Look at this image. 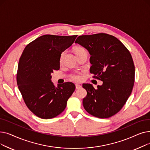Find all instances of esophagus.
Segmentation results:
<instances>
[{
    "label": "esophagus",
    "mask_w": 150,
    "mask_h": 150,
    "mask_svg": "<svg viewBox=\"0 0 150 150\" xmlns=\"http://www.w3.org/2000/svg\"><path fill=\"white\" fill-rule=\"evenodd\" d=\"M75 88H76V89H80V88H81V85H80V84H76L75 85Z\"/></svg>",
    "instance_id": "34e87169"
}]
</instances>
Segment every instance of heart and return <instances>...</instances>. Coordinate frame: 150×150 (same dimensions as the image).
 <instances>
[{
    "label": "heart",
    "instance_id": "obj_1",
    "mask_svg": "<svg viewBox=\"0 0 150 150\" xmlns=\"http://www.w3.org/2000/svg\"><path fill=\"white\" fill-rule=\"evenodd\" d=\"M75 52L76 53V54L80 53L81 52H86V50L83 48V47H75ZM63 56H64V52L62 53L61 54V58H60V61H61L62 59V57ZM71 80L74 81H76V82H78L81 81V75L80 74H78V73H76V74H73L71 75L70 76Z\"/></svg>",
    "mask_w": 150,
    "mask_h": 150
}]
</instances>
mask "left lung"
I'll list each match as a JSON object with an SVG mask.
<instances>
[{"mask_svg": "<svg viewBox=\"0 0 150 150\" xmlns=\"http://www.w3.org/2000/svg\"><path fill=\"white\" fill-rule=\"evenodd\" d=\"M91 54L90 72L103 81L96 89L83 84L87 96L83 105L89 114L109 118L120 111L131 95L134 83L135 67L129 50L114 36L106 33L82 35L75 42Z\"/></svg>", "mask_w": 150, "mask_h": 150, "instance_id": "obj_1", "label": "left lung"}]
</instances>
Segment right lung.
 Here are the masks:
<instances>
[{
    "instance_id": "1",
    "label": "right lung",
    "mask_w": 150,
    "mask_h": 150,
    "mask_svg": "<svg viewBox=\"0 0 150 150\" xmlns=\"http://www.w3.org/2000/svg\"><path fill=\"white\" fill-rule=\"evenodd\" d=\"M76 37L43 35L28 44L22 52L17 84L27 106L39 118L49 119L60 114L75 89L70 82L55 87L51 74L59 69L62 52L72 45Z\"/></svg>"
}]
</instances>
